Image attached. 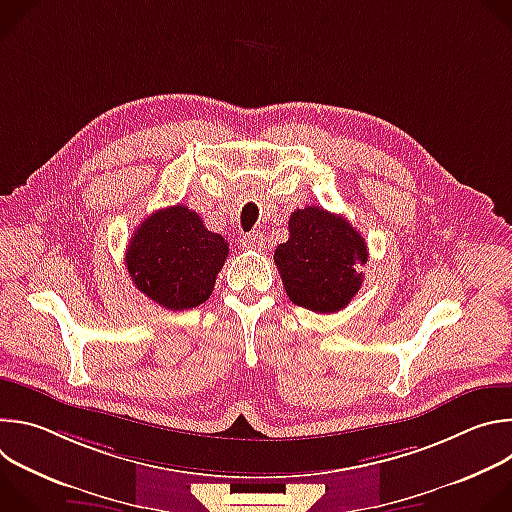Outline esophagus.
<instances>
[{"label": "esophagus", "mask_w": 512, "mask_h": 512, "mask_svg": "<svg viewBox=\"0 0 512 512\" xmlns=\"http://www.w3.org/2000/svg\"><path fill=\"white\" fill-rule=\"evenodd\" d=\"M243 247H245V249H251V251H261V249L265 247V237H263V233H257V231L247 233V235L243 237Z\"/></svg>", "instance_id": "obj_1"}]
</instances>
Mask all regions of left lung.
Returning a JSON list of instances; mask_svg holds the SVG:
<instances>
[{
    "label": "left lung",
    "instance_id": "1",
    "mask_svg": "<svg viewBox=\"0 0 512 512\" xmlns=\"http://www.w3.org/2000/svg\"><path fill=\"white\" fill-rule=\"evenodd\" d=\"M287 225L289 239L273 261L289 300L318 314L344 310L362 285L367 243L344 216L320 206L294 210Z\"/></svg>",
    "mask_w": 512,
    "mask_h": 512
}]
</instances>
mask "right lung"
I'll return each mask as SVG.
<instances>
[{
    "label": "right lung",
    "mask_w": 512,
    "mask_h": 512,
    "mask_svg": "<svg viewBox=\"0 0 512 512\" xmlns=\"http://www.w3.org/2000/svg\"><path fill=\"white\" fill-rule=\"evenodd\" d=\"M229 257V243L202 225L188 206L152 212L135 229L125 265L141 294L168 310L204 304L218 271Z\"/></svg>",
    "instance_id": "right-lung-1"
}]
</instances>
